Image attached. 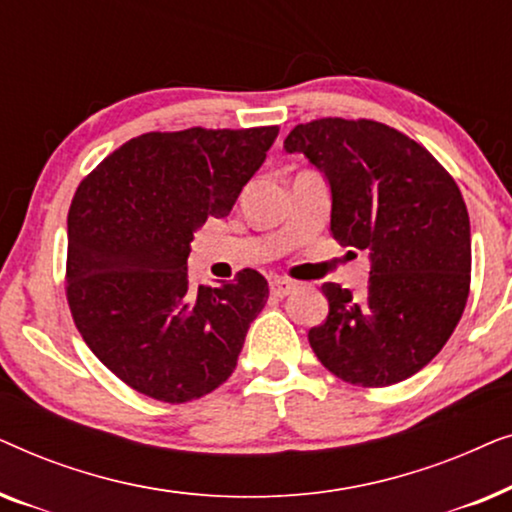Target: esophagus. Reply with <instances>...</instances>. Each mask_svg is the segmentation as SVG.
I'll use <instances>...</instances> for the list:
<instances>
[{"label":"esophagus","mask_w":512,"mask_h":512,"mask_svg":"<svg viewBox=\"0 0 512 512\" xmlns=\"http://www.w3.org/2000/svg\"><path fill=\"white\" fill-rule=\"evenodd\" d=\"M296 282H291V279H282V277H275V279H270V293L275 298H284V296H289L291 291H296Z\"/></svg>","instance_id":"obj_1"}]
</instances>
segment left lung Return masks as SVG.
I'll use <instances>...</instances> for the list:
<instances>
[{"label":"left lung","instance_id":"left-lung-1","mask_svg":"<svg viewBox=\"0 0 512 512\" xmlns=\"http://www.w3.org/2000/svg\"><path fill=\"white\" fill-rule=\"evenodd\" d=\"M331 186V233L368 249L366 291L321 286L328 317L307 340L335 377L359 387L408 380L436 356L464 314L471 223L459 186L403 132L377 121L319 118L284 139Z\"/></svg>","mask_w":512,"mask_h":512}]
</instances>
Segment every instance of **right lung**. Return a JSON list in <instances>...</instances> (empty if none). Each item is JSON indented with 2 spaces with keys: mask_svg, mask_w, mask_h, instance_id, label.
Listing matches in <instances>:
<instances>
[{
  "mask_svg": "<svg viewBox=\"0 0 512 512\" xmlns=\"http://www.w3.org/2000/svg\"><path fill=\"white\" fill-rule=\"evenodd\" d=\"M277 125L146 132L76 188L67 216V303L111 373L139 394L186 403L237 366L268 300L261 272L193 286L188 254L209 216H228L263 165Z\"/></svg>",
  "mask_w": 512,
  "mask_h": 512,
  "instance_id": "right-lung-1",
  "label": "right lung"
}]
</instances>
